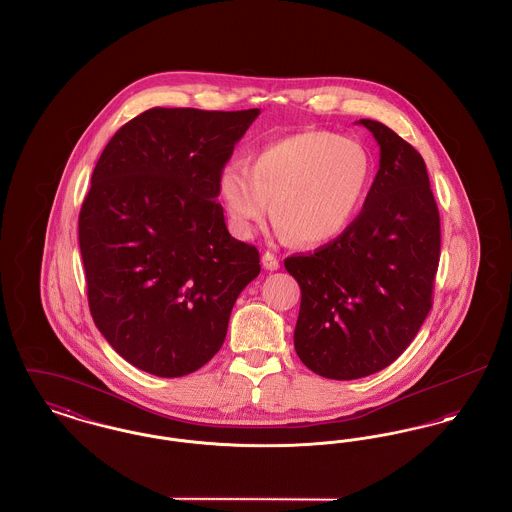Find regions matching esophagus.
<instances>
[{"label": "esophagus", "instance_id": "obj_1", "mask_svg": "<svg viewBox=\"0 0 512 512\" xmlns=\"http://www.w3.org/2000/svg\"><path fill=\"white\" fill-rule=\"evenodd\" d=\"M261 261H263V267H265L267 271H278V269H280V261L276 259V255L271 253V251H265Z\"/></svg>", "mask_w": 512, "mask_h": 512}]
</instances>
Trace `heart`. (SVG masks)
Returning a JSON list of instances; mask_svg holds the SVG:
<instances>
[{
    "mask_svg": "<svg viewBox=\"0 0 512 512\" xmlns=\"http://www.w3.org/2000/svg\"><path fill=\"white\" fill-rule=\"evenodd\" d=\"M371 180L373 158L358 139L307 129L263 147L251 172L238 162L226 164L216 191L241 238H251L271 211L282 236L317 247L352 224Z\"/></svg>",
    "mask_w": 512,
    "mask_h": 512,
    "instance_id": "heart-1",
    "label": "heart"
}]
</instances>
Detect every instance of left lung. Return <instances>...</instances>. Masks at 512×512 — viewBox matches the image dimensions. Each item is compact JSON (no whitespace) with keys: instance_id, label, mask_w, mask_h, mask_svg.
I'll list each match as a JSON object with an SVG mask.
<instances>
[{"instance_id":"1","label":"left lung","mask_w":512,"mask_h":512,"mask_svg":"<svg viewBox=\"0 0 512 512\" xmlns=\"http://www.w3.org/2000/svg\"><path fill=\"white\" fill-rule=\"evenodd\" d=\"M360 123L381 149L363 209L336 240L284 261L301 290L294 348L336 381L373 375L410 346L433 305L441 253L420 152L381 121Z\"/></svg>"}]
</instances>
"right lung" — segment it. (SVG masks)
Segmentation results:
<instances>
[{"label": "right lung", "instance_id": "right-lung-1", "mask_svg": "<svg viewBox=\"0 0 512 512\" xmlns=\"http://www.w3.org/2000/svg\"><path fill=\"white\" fill-rule=\"evenodd\" d=\"M259 108H152L110 139L79 214L92 319L131 365L183 377L220 350L261 272L230 236L216 180Z\"/></svg>", "mask_w": 512, "mask_h": 512}]
</instances>
